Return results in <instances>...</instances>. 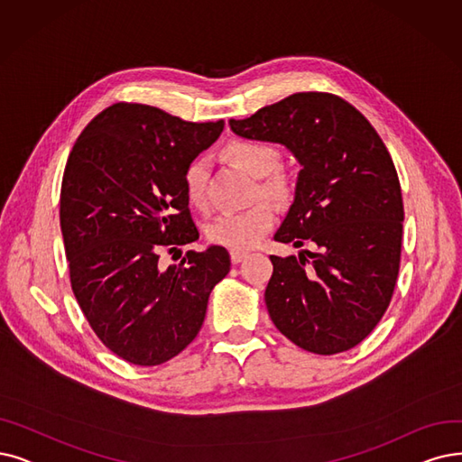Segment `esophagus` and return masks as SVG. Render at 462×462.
Returning <instances> with one entry per match:
<instances>
[{"label":"esophagus","mask_w":462,"mask_h":462,"mask_svg":"<svg viewBox=\"0 0 462 462\" xmlns=\"http://www.w3.org/2000/svg\"><path fill=\"white\" fill-rule=\"evenodd\" d=\"M248 257V252H243V250H231V262L236 265L241 263L243 260H246Z\"/></svg>","instance_id":"esophagus-1"}]
</instances>
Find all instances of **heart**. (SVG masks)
<instances>
[{"mask_svg": "<svg viewBox=\"0 0 462 462\" xmlns=\"http://www.w3.org/2000/svg\"><path fill=\"white\" fill-rule=\"evenodd\" d=\"M227 157L252 176L262 178L257 195H263L274 202H288L293 197L291 180L279 171L281 152L276 147L257 140H233L226 147ZM210 162L205 155H199L188 162L183 171V189L193 205L207 202V181ZM274 224V210L269 202L238 210L221 212L210 219L207 235L212 243L233 250H248L262 241L263 235Z\"/></svg>", "mask_w": 462, "mask_h": 462, "instance_id": "1", "label": "heart"}]
</instances>
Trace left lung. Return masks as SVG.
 <instances>
[{"label":"left lung","mask_w":462,"mask_h":462,"mask_svg":"<svg viewBox=\"0 0 462 462\" xmlns=\"http://www.w3.org/2000/svg\"><path fill=\"white\" fill-rule=\"evenodd\" d=\"M229 125L243 138L286 145L301 164L274 241L317 252L271 255L273 324L315 355L356 346L383 319L400 271L403 202L389 150L355 106L329 92H295Z\"/></svg>","instance_id":"obj_1"}]
</instances>
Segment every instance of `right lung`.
I'll return each instance as SVG.
<instances>
[{"label":"right lung","mask_w":462,"mask_h":462,"mask_svg":"<svg viewBox=\"0 0 462 462\" xmlns=\"http://www.w3.org/2000/svg\"><path fill=\"white\" fill-rule=\"evenodd\" d=\"M224 125L117 102L83 128L68 157L60 229L71 290L98 339L134 365L180 355L229 273L221 246L189 250L180 265L159 262L162 250L199 238L183 171Z\"/></svg>","instance_id":"add662e5"}]
</instances>
